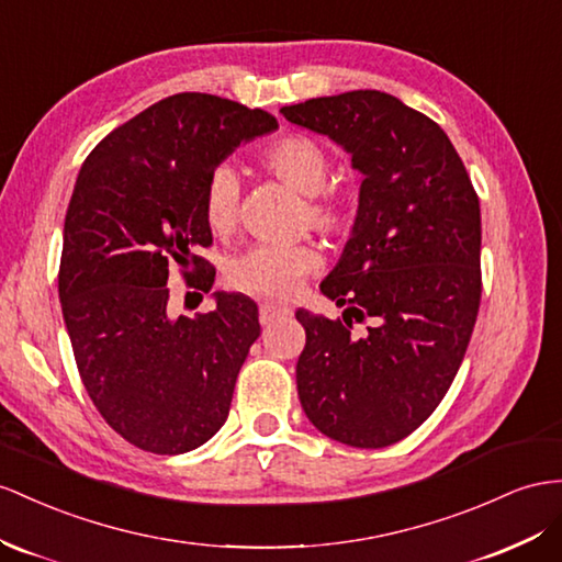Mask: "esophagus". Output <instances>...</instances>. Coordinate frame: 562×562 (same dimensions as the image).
Instances as JSON below:
<instances>
[{"mask_svg": "<svg viewBox=\"0 0 562 562\" xmlns=\"http://www.w3.org/2000/svg\"><path fill=\"white\" fill-rule=\"evenodd\" d=\"M284 315H290V308L278 306V304H261V308H258V321H261V325L276 323L284 318Z\"/></svg>", "mask_w": 562, "mask_h": 562, "instance_id": "esophagus-1", "label": "esophagus"}]
</instances>
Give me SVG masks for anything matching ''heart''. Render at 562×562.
Segmentation results:
<instances>
[{
  "mask_svg": "<svg viewBox=\"0 0 562 562\" xmlns=\"http://www.w3.org/2000/svg\"><path fill=\"white\" fill-rule=\"evenodd\" d=\"M261 164L294 192L306 196L304 218L318 233L347 235L353 223V206L347 196L327 192L329 156L323 144L306 135H284L261 151ZM239 178L229 166L215 168L204 187L201 211L213 235H229L237 225ZM321 254L311 244L268 247L258 244L229 261L225 278L229 286L268 299H286L296 284L318 270Z\"/></svg>",
  "mask_w": 562,
  "mask_h": 562,
  "instance_id": "1",
  "label": "heart"
}]
</instances>
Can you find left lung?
Instances as JSON below:
<instances>
[{"label": "left lung", "mask_w": 562, "mask_h": 562, "mask_svg": "<svg viewBox=\"0 0 562 562\" xmlns=\"http://www.w3.org/2000/svg\"><path fill=\"white\" fill-rule=\"evenodd\" d=\"M327 135L361 172L358 211L321 292L344 321L296 311L306 347L296 390L325 437L382 449L418 429L463 363L482 296L480 199L451 139L380 90L282 106ZM371 321L350 337V321Z\"/></svg>", "instance_id": "8db88e82"}]
</instances>
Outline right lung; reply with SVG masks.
<instances>
[{"instance_id":"1","label":"right lung","mask_w":562,"mask_h":562,"mask_svg":"<svg viewBox=\"0 0 562 562\" xmlns=\"http://www.w3.org/2000/svg\"><path fill=\"white\" fill-rule=\"evenodd\" d=\"M278 127L261 109L182 92L123 123L85 158L64 223L59 299L85 390L142 451L176 456L223 427L249 347V296L215 292L209 313L170 315L168 272L211 292L201 199L241 142Z\"/></svg>"}]
</instances>
